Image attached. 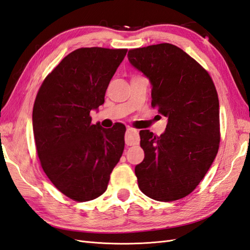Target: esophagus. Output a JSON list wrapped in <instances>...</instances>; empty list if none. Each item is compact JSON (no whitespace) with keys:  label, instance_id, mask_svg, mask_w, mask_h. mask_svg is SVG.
<instances>
[{"label":"esophagus","instance_id":"1","mask_svg":"<svg viewBox=\"0 0 250 250\" xmlns=\"http://www.w3.org/2000/svg\"><path fill=\"white\" fill-rule=\"evenodd\" d=\"M125 142L127 145H135L139 142V132L133 128H127L125 135Z\"/></svg>","mask_w":250,"mask_h":250}]
</instances>
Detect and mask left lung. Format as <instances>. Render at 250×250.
I'll use <instances>...</instances> for the list:
<instances>
[{"instance_id":"8db88e82","label":"left lung","mask_w":250,"mask_h":250,"mask_svg":"<svg viewBox=\"0 0 250 250\" xmlns=\"http://www.w3.org/2000/svg\"><path fill=\"white\" fill-rule=\"evenodd\" d=\"M132 66L149 79L151 106L167 119L160 137L140 131L144 160L136 166L146 196L173 202L194 191L214 161L220 146V104L209 73L169 43L133 48Z\"/></svg>"}]
</instances>
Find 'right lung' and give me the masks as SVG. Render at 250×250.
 Masks as SVG:
<instances>
[{
  "label": "right lung",
  "instance_id": "obj_1",
  "mask_svg": "<svg viewBox=\"0 0 250 250\" xmlns=\"http://www.w3.org/2000/svg\"><path fill=\"white\" fill-rule=\"evenodd\" d=\"M126 53V48H77L45 77L36 96L33 129L41 167L52 184L76 202H89L107 190L123 154L126 127L94 125L90 111L104 104Z\"/></svg>",
  "mask_w": 250,
  "mask_h": 250
}]
</instances>
